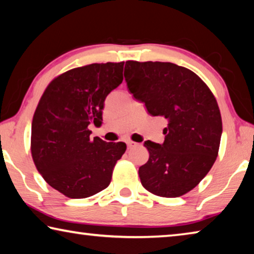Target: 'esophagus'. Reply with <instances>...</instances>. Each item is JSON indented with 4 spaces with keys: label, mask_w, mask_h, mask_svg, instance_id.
<instances>
[{
    "label": "esophagus",
    "mask_w": 254,
    "mask_h": 254,
    "mask_svg": "<svg viewBox=\"0 0 254 254\" xmlns=\"http://www.w3.org/2000/svg\"><path fill=\"white\" fill-rule=\"evenodd\" d=\"M127 148L128 149H131V148H133V147H135V145L137 144V143H135V142H133V141H127Z\"/></svg>",
    "instance_id": "esophagus-1"
}]
</instances>
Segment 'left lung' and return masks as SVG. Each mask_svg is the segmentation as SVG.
<instances>
[{"label":"left lung","instance_id":"obj_1","mask_svg":"<svg viewBox=\"0 0 254 254\" xmlns=\"http://www.w3.org/2000/svg\"><path fill=\"white\" fill-rule=\"evenodd\" d=\"M130 93L152 117H163L162 144L145 141L149 160L139 168L142 186L161 197L195 188L212 168L220 149L222 118L216 98L194 71L171 63L127 60Z\"/></svg>","mask_w":254,"mask_h":254}]
</instances>
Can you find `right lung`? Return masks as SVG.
<instances>
[{
  "label": "right lung",
  "instance_id": "obj_1",
  "mask_svg": "<svg viewBox=\"0 0 254 254\" xmlns=\"http://www.w3.org/2000/svg\"><path fill=\"white\" fill-rule=\"evenodd\" d=\"M121 63L77 67L50 81L32 119L31 154L47 183L68 198H86L109 186L124 142L91 140L104 101L123 80Z\"/></svg>",
  "mask_w": 254,
  "mask_h": 254
}]
</instances>
